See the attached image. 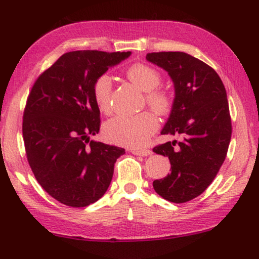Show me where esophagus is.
<instances>
[{
  "label": "esophagus",
  "instance_id": "34e87169",
  "mask_svg": "<svg viewBox=\"0 0 259 259\" xmlns=\"http://www.w3.org/2000/svg\"><path fill=\"white\" fill-rule=\"evenodd\" d=\"M131 152H133L135 155H140V156H147L152 154V151L147 150V148H145V150H133Z\"/></svg>",
  "mask_w": 259,
  "mask_h": 259
}]
</instances>
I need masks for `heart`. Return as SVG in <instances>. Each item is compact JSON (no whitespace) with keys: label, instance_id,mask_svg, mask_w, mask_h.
<instances>
[{"label":"heart","instance_id":"1","mask_svg":"<svg viewBox=\"0 0 259 259\" xmlns=\"http://www.w3.org/2000/svg\"><path fill=\"white\" fill-rule=\"evenodd\" d=\"M125 76L140 90L145 91L147 105L156 113L164 115L171 111L172 97L168 90L159 87L162 76L156 68L147 64L137 63L126 69ZM112 91V78L107 74H102L94 81L93 97L96 106L102 113L111 111ZM157 126L159 121L150 111L133 115L120 114L105 122L104 135L109 142L117 145L140 147L148 142Z\"/></svg>","mask_w":259,"mask_h":259}]
</instances>
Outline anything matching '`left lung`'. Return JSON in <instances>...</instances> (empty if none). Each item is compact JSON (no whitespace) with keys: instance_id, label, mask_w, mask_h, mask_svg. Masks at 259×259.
<instances>
[{"instance_id":"8db88e82","label":"left lung","mask_w":259,"mask_h":259,"mask_svg":"<svg viewBox=\"0 0 259 259\" xmlns=\"http://www.w3.org/2000/svg\"><path fill=\"white\" fill-rule=\"evenodd\" d=\"M146 59L172 78L175 99L161 135L179 138L153 148L171 164L153 187L170 202L184 203L202 194L226 157L232 135L226 90L212 67L185 52H152Z\"/></svg>"}]
</instances>
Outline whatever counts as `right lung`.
Here are the masks:
<instances>
[{
	"label": "right lung",
	"instance_id": "obj_1",
	"mask_svg": "<svg viewBox=\"0 0 259 259\" xmlns=\"http://www.w3.org/2000/svg\"><path fill=\"white\" fill-rule=\"evenodd\" d=\"M131 52H66L32 87L23 116L30 169L48 194L68 207L96 202L111 184L124 148L90 138L100 129L94 81Z\"/></svg>",
	"mask_w": 259,
	"mask_h": 259
}]
</instances>
